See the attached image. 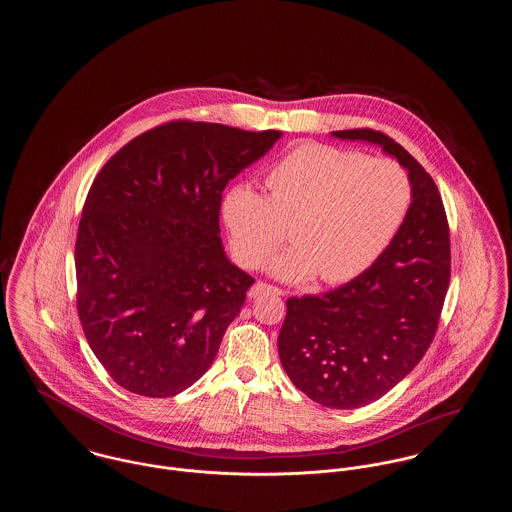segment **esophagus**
I'll list each match as a JSON object with an SVG mask.
<instances>
[{"label": "esophagus", "instance_id": "esophagus-1", "mask_svg": "<svg viewBox=\"0 0 512 512\" xmlns=\"http://www.w3.org/2000/svg\"><path fill=\"white\" fill-rule=\"evenodd\" d=\"M282 290L280 288H276V286H272V284H267V282H257V284H253L251 286V290H249V297H253V299H257V297H265V295H282Z\"/></svg>", "mask_w": 512, "mask_h": 512}]
</instances>
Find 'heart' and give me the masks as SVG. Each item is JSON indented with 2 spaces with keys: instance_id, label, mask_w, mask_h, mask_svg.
<instances>
[{
  "instance_id": "b5f03b06",
  "label": "heart",
  "mask_w": 512,
  "mask_h": 512,
  "mask_svg": "<svg viewBox=\"0 0 512 512\" xmlns=\"http://www.w3.org/2000/svg\"><path fill=\"white\" fill-rule=\"evenodd\" d=\"M268 195L240 184L224 195L222 219L236 257L259 265L286 238L293 244L268 261L286 282L320 274L341 284L365 272L407 219L413 188L405 169L386 157L303 144L267 174Z\"/></svg>"
}]
</instances>
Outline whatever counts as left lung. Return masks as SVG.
Instances as JSON below:
<instances>
[{
	"label": "left lung",
	"mask_w": 512,
	"mask_h": 512,
	"mask_svg": "<svg viewBox=\"0 0 512 512\" xmlns=\"http://www.w3.org/2000/svg\"><path fill=\"white\" fill-rule=\"evenodd\" d=\"M382 147L409 171L413 201L388 249L357 278L322 295L290 297L278 336L293 386L328 409H359L395 388L436 336L451 276L449 224L432 176L390 136L332 132Z\"/></svg>",
	"instance_id": "8db88e82"
}]
</instances>
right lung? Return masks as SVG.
<instances>
[{
  "mask_svg": "<svg viewBox=\"0 0 512 512\" xmlns=\"http://www.w3.org/2000/svg\"><path fill=\"white\" fill-rule=\"evenodd\" d=\"M280 136L172 121L99 171L74 245L76 309L94 355L124 390L172 397L213 365L255 282L224 253L222 192Z\"/></svg>",
  "mask_w": 512,
  "mask_h": 512,
  "instance_id": "obj_1",
  "label": "right lung"
}]
</instances>
